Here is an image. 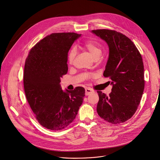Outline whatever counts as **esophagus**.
Listing matches in <instances>:
<instances>
[{"label": "esophagus", "mask_w": 160, "mask_h": 160, "mask_svg": "<svg viewBox=\"0 0 160 160\" xmlns=\"http://www.w3.org/2000/svg\"><path fill=\"white\" fill-rule=\"evenodd\" d=\"M85 91H86V95H89V94L94 92V91L89 88H86L85 89Z\"/></svg>", "instance_id": "1"}]
</instances>
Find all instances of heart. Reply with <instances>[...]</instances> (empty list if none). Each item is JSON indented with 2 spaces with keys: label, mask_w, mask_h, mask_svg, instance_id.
<instances>
[{
  "label": "heart",
  "mask_w": 160,
  "mask_h": 160,
  "mask_svg": "<svg viewBox=\"0 0 160 160\" xmlns=\"http://www.w3.org/2000/svg\"><path fill=\"white\" fill-rule=\"evenodd\" d=\"M83 48L88 52L94 60L98 59L102 52V47L101 44L95 40H89L86 42L83 45ZM76 55V51L74 48H72L68 55V61L70 64H72L74 62Z\"/></svg>",
  "instance_id": "obj_1"
}]
</instances>
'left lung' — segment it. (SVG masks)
Segmentation results:
<instances>
[{"mask_svg":"<svg viewBox=\"0 0 160 160\" xmlns=\"http://www.w3.org/2000/svg\"><path fill=\"white\" fill-rule=\"evenodd\" d=\"M109 48L103 72L112 80V92L107 96L98 91L99 116L113 124L123 123L136 112L144 89V66L141 55L134 43L124 35L109 29L92 30Z\"/></svg>","mask_w":160,"mask_h":160,"instance_id":"8db88e82","label":"left lung"}]
</instances>
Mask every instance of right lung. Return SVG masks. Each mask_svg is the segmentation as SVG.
<instances>
[{"mask_svg":"<svg viewBox=\"0 0 160 160\" xmlns=\"http://www.w3.org/2000/svg\"><path fill=\"white\" fill-rule=\"evenodd\" d=\"M74 33H52L30 50L24 71V88L29 106L41 125L52 131L66 128L76 118L85 89H62L60 78L68 71V52L81 37Z\"/></svg>","mask_w":160,"mask_h":160,"instance_id":"right-lung-1","label":"right lung"}]
</instances>
